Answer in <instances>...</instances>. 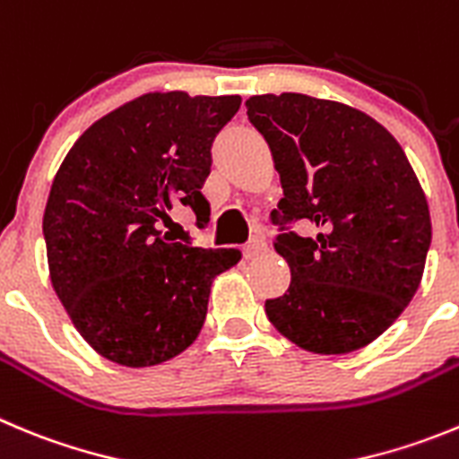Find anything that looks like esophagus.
I'll list each match as a JSON object with an SVG mask.
<instances>
[{
	"instance_id": "obj_1",
	"label": "esophagus",
	"mask_w": 459,
	"mask_h": 459,
	"mask_svg": "<svg viewBox=\"0 0 459 459\" xmlns=\"http://www.w3.org/2000/svg\"><path fill=\"white\" fill-rule=\"evenodd\" d=\"M264 252H266V241H264L262 237H257V238H252V241L243 247V257L255 259L259 257V255H264Z\"/></svg>"
}]
</instances>
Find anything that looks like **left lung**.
I'll return each mask as SVG.
<instances>
[{
    "instance_id": "left-lung-1",
    "label": "left lung",
    "mask_w": 459,
    "mask_h": 459,
    "mask_svg": "<svg viewBox=\"0 0 459 459\" xmlns=\"http://www.w3.org/2000/svg\"><path fill=\"white\" fill-rule=\"evenodd\" d=\"M246 107L284 191L273 221L316 230L273 243L291 284L266 300L268 321L302 351H359L421 284L432 238L426 193L396 138L364 111L302 92L255 95Z\"/></svg>"
}]
</instances>
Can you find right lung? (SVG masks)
Here are the masks:
<instances>
[{"instance_id":"obj_1","label":"right lung","mask_w":459,"mask_h":459,"mask_svg":"<svg viewBox=\"0 0 459 459\" xmlns=\"http://www.w3.org/2000/svg\"><path fill=\"white\" fill-rule=\"evenodd\" d=\"M238 107V95L145 92L92 123L56 170L43 216L49 280L88 346L120 367L186 351L213 280L241 259L159 230L175 204L209 218L212 143Z\"/></svg>"}]
</instances>
